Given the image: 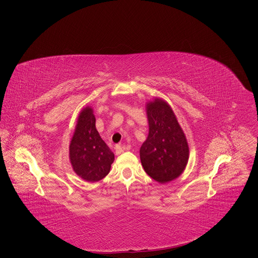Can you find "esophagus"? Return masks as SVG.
<instances>
[{"label": "esophagus", "mask_w": 258, "mask_h": 258, "mask_svg": "<svg viewBox=\"0 0 258 258\" xmlns=\"http://www.w3.org/2000/svg\"><path fill=\"white\" fill-rule=\"evenodd\" d=\"M125 150V147L122 145H116L115 146V154L116 155H120L121 153H123Z\"/></svg>", "instance_id": "obj_1"}]
</instances>
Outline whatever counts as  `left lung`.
I'll return each mask as SVG.
<instances>
[{
  "label": "left lung",
  "mask_w": 258,
  "mask_h": 258,
  "mask_svg": "<svg viewBox=\"0 0 258 258\" xmlns=\"http://www.w3.org/2000/svg\"><path fill=\"white\" fill-rule=\"evenodd\" d=\"M149 136L140 150L146 173L159 183L178 178L189 158L186 137L171 106L156 98L147 104Z\"/></svg>",
  "instance_id": "1"
}]
</instances>
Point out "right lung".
<instances>
[{"label": "right lung", "mask_w": 258, "mask_h": 258, "mask_svg": "<svg viewBox=\"0 0 258 258\" xmlns=\"http://www.w3.org/2000/svg\"><path fill=\"white\" fill-rule=\"evenodd\" d=\"M69 158L74 172L87 182H97L109 173L114 155L100 138L90 107H85L78 116Z\"/></svg>", "instance_id": "obj_1"}]
</instances>
